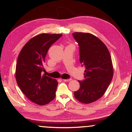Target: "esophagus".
Wrapping results in <instances>:
<instances>
[{
  "instance_id": "obj_1",
  "label": "esophagus",
  "mask_w": 132,
  "mask_h": 132,
  "mask_svg": "<svg viewBox=\"0 0 132 132\" xmlns=\"http://www.w3.org/2000/svg\"><path fill=\"white\" fill-rule=\"evenodd\" d=\"M64 82H69L71 80V79H63Z\"/></svg>"
}]
</instances>
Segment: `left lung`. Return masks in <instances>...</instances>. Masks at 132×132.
<instances>
[{
  "label": "left lung",
  "instance_id": "obj_1",
  "mask_svg": "<svg viewBox=\"0 0 132 132\" xmlns=\"http://www.w3.org/2000/svg\"><path fill=\"white\" fill-rule=\"evenodd\" d=\"M74 38L79 46L80 63L84 67V80L74 92L75 98L83 104L98 100L108 88L113 78L111 56L105 44L94 35L75 32Z\"/></svg>",
  "mask_w": 132,
  "mask_h": 132
}]
</instances>
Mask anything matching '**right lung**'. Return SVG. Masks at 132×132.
I'll list each match as a JSON object with an SVG mask.
<instances>
[{"mask_svg": "<svg viewBox=\"0 0 132 132\" xmlns=\"http://www.w3.org/2000/svg\"><path fill=\"white\" fill-rule=\"evenodd\" d=\"M61 34L41 33L33 37L20 52L16 64V83L28 99L40 105L55 97L57 81L42 75L48 50Z\"/></svg>", "mask_w": 132, "mask_h": 132, "instance_id": "obj_1", "label": "right lung"}]
</instances>
